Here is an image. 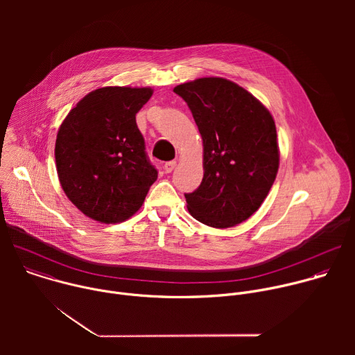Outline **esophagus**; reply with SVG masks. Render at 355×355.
Here are the masks:
<instances>
[{
    "mask_svg": "<svg viewBox=\"0 0 355 355\" xmlns=\"http://www.w3.org/2000/svg\"><path fill=\"white\" fill-rule=\"evenodd\" d=\"M175 166H177V162H175V160H173V162H167V163L164 164V170H166V173H171V171L175 168Z\"/></svg>",
    "mask_w": 355,
    "mask_h": 355,
    "instance_id": "esophagus-1",
    "label": "esophagus"
}]
</instances>
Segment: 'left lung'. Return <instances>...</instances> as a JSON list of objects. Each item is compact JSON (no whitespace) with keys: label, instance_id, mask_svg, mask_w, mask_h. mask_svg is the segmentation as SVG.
<instances>
[{"label":"left lung","instance_id":"8db88e82","mask_svg":"<svg viewBox=\"0 0 355 355\" xmlns=\"http://www.w3.org/2000/svg\"><path fill=\"white\" fill-rule=\"evenodd\" d=\"M204 141V178L185 193L189 214L216 229L236 226L267 198L279 166L274 118L236 83L204 77L174 88Z\"/></svg>","mask_w":355,"mask_h":355}]
</instances>
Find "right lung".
I'll list each match as a JSON object with an SVG mask.
<instances>
[{
	"label": "right lung",
	"instance_id": "1",
	"mask_svg": "<svg viewBox=\"0 0 355 355\" xmlns=\"http://www.w3.org/2000/svg\"><path fill=\"white\" fill-rule=\"evenodd\" d=\"M150 87H103L87 94L59 128L55 157L60 185L73 204L101 223L133 216L156 180L136 114Z\"/></svg>",
	"mask_w": 355,
	"mask_h": 355
}]
</instances>
